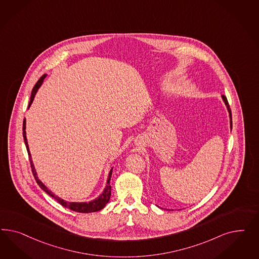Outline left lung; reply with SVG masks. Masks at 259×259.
Here are the masks:
<instances>
[{"label": "left lung", "instance_id": "8db88e82", "mask_svg": "<svg viewBox=\"0 0 259 259\" xmlns=\"http://www.w3.org/2000/svg\"><path fill=\"white\" fill-rule=\"evenodd\" d=\"M221 97H222V100H223V102L225 103V105L227 106L228 112H229V117H230V127H231V129H232V126H233V123H232V112H231L229 103H228L227 98H226L225 96H221Z\"/></svg>", "mask_w": 259, "mask_h": 259}]
</instances>
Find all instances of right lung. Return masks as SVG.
<instances>
[{
	"instance_id": "obj_1",
	"label": "right lung",
	"mask_w": 259,
	"mask_h": 259,
	"mask_svg": "<svg viewBox=\"0 0 259 259\" xmlns=\"http://www.w3.org/2000/svg\"><path fill=\"white\" fill-rule=\"evenodd\" d=\"M47 77V74L42 75L39 80L37 81V83L34 85L33 89H32L31 97H30V102H29V105H28V108L30 107V105L33 102V100L35 98V95L38 92L39 87L44 82V79ZM25 119H24V124H23V136H24V143H25V146H26V150H27V153H28V157H29V160H30V165H31L32 172H33V176L35 178V180L37 181L38 185L41 190H44L47 194H48L49 196H52L54 199H55L57 202L63 205V207L65 208H68L72 211H75V212H98L100 210L103 209L106 204L108 203L109 201L110 197H111V185H110V180H111V177H112V171H113V168L110 170L109 175H108V179H107V182H106V186L103 190L102 195L97 197L94 200L92 201H89V202H68V201H65L62 199L61 197L55 196L50 190H48L47 186L39 181L38 176H37V172L35 170V167L33 164V161H32L31 154H30V151H29V146H28V143H27V139H26V132H25Z\"/></svg>"
}]
</instances>
